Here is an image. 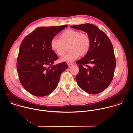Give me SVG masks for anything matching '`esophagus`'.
<instances>
[{
	"label": "esophagus",
	"mask_w": 133,
	"mask_h": 133,
	"mask_svg": "<svg viewBox=\"0 0 133 133\" xmlns=\"http://www.w3.org/2000/svg\"><path fill=\"white\" fill-rule=\"evenodd\" d=\"M67 64H68V65L69 66H70V65H71L74 64V62H67Z\"/></svg>",
	"instance_id": "34e87169"
}]
</instances>
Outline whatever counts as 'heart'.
Segmentation results:
<instances>
[{"instance_id":"1","label":"heart","mask_w":133,"mask_h":133,"mask_svg":"<svg viewBox=\"0 0 133 133\" xmlns=\"http://www.w3.org/2000/svg\"><path fill=\"white\" fill-rule=\"evenodd\" d=\"M60 39L54 38L50 42L51 48L59 56H63L66 47L69 46L68 54L61 58L62 61H72L78 58L81 55L88 53L90 47V39L85 33L72 29H68L59 36Z\"/></svg>"}]
</instances>
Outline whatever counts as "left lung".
<instances>
[{"instance_id":"obj_1","label":"left lung","mask_w":133,"mask_h":133,"mask_svg":"<svg viewBox=\"0 0 133 133\" xmlns=\"http://www.w3.org/2000/svg\"><path fill=\"white\" fill-rule=\"evenodd\" d=\"M71 27L85 31L90 39L88 53L76 61L79 69L76 76L77 83L88 93H99L113 79L116 65L113 46L106 34L94 25L85 24Z\"/></svg>"}]
</instances>
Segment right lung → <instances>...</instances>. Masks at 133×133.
<instances>
[{"mask_svg":"<svg viewBox=\"0 0 133 133\" xmlns=\"http://www.w3.org/2000/svg\"><path fill=\"white\" fill-rule=\"evenodd\" d=\"M67 25L40 27L27 35L19 47L17 70L26 90L37 96H44L57 87L60 76L68 68L63 62L52 65L58 59L50 47L51 40Z\"/></svg>","mask_w":133,"mask_h":133,"instance_id":"obj_1","label":"right lung"}]
</instances>
